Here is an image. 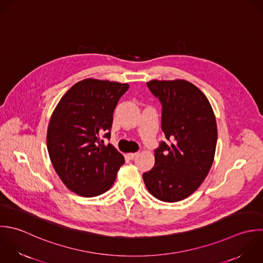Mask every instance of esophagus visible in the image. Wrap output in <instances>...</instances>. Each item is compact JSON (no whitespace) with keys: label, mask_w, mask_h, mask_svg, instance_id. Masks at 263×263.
Listing matches in <instances>:
<instances>
[{"label":"esophagus","mask_w":263,"mask_h":263,"mask_svg":"<svg viewBox=\"0 0 263 263\" xmlns=\"http://www.w3.org/2000/svg\"><path fill=\"white\" fill-rule=\"evenodd\" d=\"M137 155H138V153H129V154H127V157H128L129 159L133 160Z\"/></svg>","instance_id":"1"}]
</instances>
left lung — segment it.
Returning a JSON list of instances; mask_svg holds the SVG:
<instances>
[{"instance_id": "8db88e82", "label": "left lung", "mask_w": 263, "mask_h": 263, "mask_svg": "<svg viewBox=\"0 0 263 263\" xmlns=\"http://www.w3.org/2000/svg\"><path fill=\"white\" fill-rule=\"evenodd\" d=\"M162 103V141L155 151L154 168L143 173L148 192L168 203L181 201L195 193L213 164L217 125L205 94L185 80L146 83Z\"/></svg>"}]
</instances>
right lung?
Returning <instances> with one entry per match:
<instances>
[{"instance_id":"obj_1","label":"right lung","mask_w":263,"mask_h":263,"mask_svg":"<svg viewBox=\"0 0 263 263\" xmlns=\"http://www.w3.org/2000/svg\"><path fill=\"white\" fill-rule=\"evenodd\" d=\"M128 84L95 79L76 83L55 107L47 131L51 163L64 185L96 197L114 184L125 159L100 136L110 137L112 114Z\"/></svg>"}]
</instances>
